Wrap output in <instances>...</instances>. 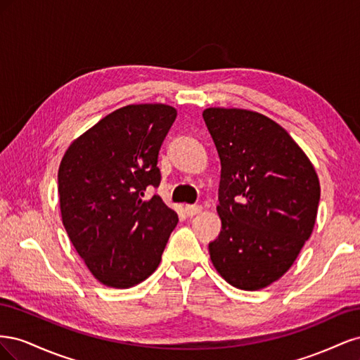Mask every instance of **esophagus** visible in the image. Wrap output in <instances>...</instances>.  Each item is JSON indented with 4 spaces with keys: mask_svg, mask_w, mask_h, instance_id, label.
Listing matches in <instances>:
<instances>
[{
    "mask_svg": "<svg viewBox=\"0 0 360 360\" xmlns=\"http://www.w3.org/2000/svg\"><path fill=\"white\" fill-rule=\"evenodd\" d=\"M202 212V207L201 205H186L184 207V213L188 216H195Z\"/></svg>",
    "mask_w": 360,
    "mask_h": 360,
    "instance_id": "1",
    "label": "esophagus"
}]
</instances>
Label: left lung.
<instances>
[{"label": "left lung", "instance_id": "1", "mask_svg": "<svg viewBox=\"0 0 360 360\" xmlns=\"http://www.w3.org/2000/svg\"><path fill=\"white\" fill-rule=\"evenodd\" d=\"M202 118L221 159L222 230L210 259L228 284L263 290L287 274L312 234L319 176L287 130L263 114L207 108Z\"/></svg>", "mask_w": 360, "mask_h": 360}]
</instances>
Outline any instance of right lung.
<instances>
[{
	"label": "right lung",
	"mask_w": 360,
	"mask_h": 360,
	"mask_svg": "<svg viewBox=\"0 0 360 360\" xmlns=\"http://www.w3.org/2000/svg\"><path fill=\"white\" fill-rule=\"evenodd\" d=\"M177 110L127 105L103 117L64 153L58 169L63 225L91 275L130 288L158 269L177 213L159 195L158 156Z\"/></svg>",
	"instance_id": "right-lung-1"
}]
</instances>
